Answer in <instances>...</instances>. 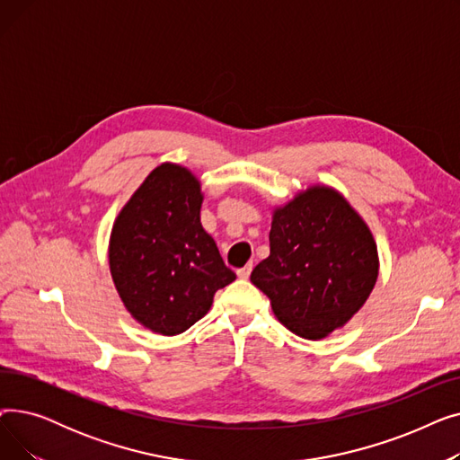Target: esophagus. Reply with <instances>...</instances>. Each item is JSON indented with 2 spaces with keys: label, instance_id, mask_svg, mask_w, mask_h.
<instances>
[{
  "label": "esophagus",
  "instance_id": "1",
  "mask_svg": "<svg viewBox=\"0 0 460 460\" xmlns=\"http://www.w3.org/2000/svg\"><path fill=\"white\" fill-rule=\"evenodd\" d=\"M250 274H252V262H250V264H246L244 269L236 270V276H238L240 279H248V278H250Z\"/></svg>",
  "mask_w": 460,
  "mask_h": 460
}]
</instances>
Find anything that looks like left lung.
Listing matches in <instances>:
<instances>
[{
    "label": "left lung",
    "instance_id": "1",
    "mask_svg": "<svg viewBox=\"0 0 460 460\" xmlns=\"http://www.w3.org/2000/svg\"><path fill=\"white\" fill-rule=\"evenodd\" d=\"M269 238L270 255L250 279L270 298L278 321L304 340L343 328L373 293L375 236L335 188L311 184L274 207Z\"/></svg>",
    "mask_w": 460,
    "mask_h": 460
}]
</instances>
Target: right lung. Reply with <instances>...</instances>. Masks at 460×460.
Masks as SVG:
<instances>
[{"label":"right lung","instance_id":"add662e5","mask_svg":"<svg viewBox=\"0 0 460 460\" xmlns=\"http://www.w3.org/2000/svg\"><path fill=\"white\" fill-rule=\"evenodd\" d=\"M203 191L188 167L164 162L117 214L108 246L113 285L130 315L177 335L205 317L217 288L234 281L203 229Z\"/></svg>","mask_w":460,"mask_h":460}]
</instances>
